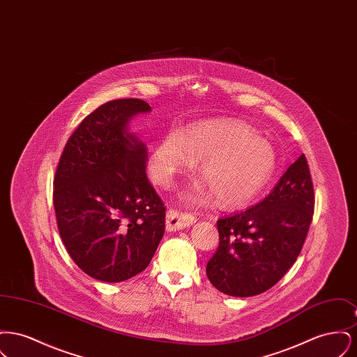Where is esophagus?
Returning <instances> with one entry per match:
<instances>
[{"mask_svg": "<svg viewBox=\"0 0 357 357\" xmlns=\"http://www.w3.org/2000/svg\"><path fill=\"white\" fill-rule=\"evenodd\" d=\"M197 218L192 214L179 213L176 210H169L166 214V229L167 231H176L195 223Z\"/></svg>", "mask_w": 357, "mask_h": 357, "instance_id": "1", "label": "esophagus"}]
</instances>
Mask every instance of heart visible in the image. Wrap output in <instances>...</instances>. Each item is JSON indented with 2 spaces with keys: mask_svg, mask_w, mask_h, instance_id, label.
I'll use <instances>...</instances> for the list:
<instances>
[{
  "mask_svg": "<svg viewBox=\"0 0 357 357\" xmlns=\"http://www.w3.org/2000/svg\"><path fill=\"white\" fill-rule=\"evenodd\" d=\"M197 160L204 183L188 188L183 199L204 202L214 195L222 207L250 202L277 169L272 143L238 120L197 123L165 136L149 155L147 169L156 185L167 187Z\"/></svg>",
  "mask_w": 357,
  "mask_h": 357,
  "instance_id": "obj_1",
  "label": "heart"
}]
</instances>
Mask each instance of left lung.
Instances as JSON below:
<instances>
[{
  "label": "left lung",
  "instance_id": "8db88e82",
  "mask_svg": "<svg viewBox=\"0 0 357 357\" xmlns=\"http://www.w3.org/2000/svg\"><path fill=\"white\" fill-rule=\"evenodd\" d=\"M313 210V183L303 153L264 201L218 220L220 246L206 266L210 282L234 297L272 288L300 255Z\"/></svg>",
  "mask_w": 357,
  "mask_h": 357
}]
</instances>
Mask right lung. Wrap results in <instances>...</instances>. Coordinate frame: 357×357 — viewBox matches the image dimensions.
Masks as SVG:
<instances>
[{
	"label": "right lung",
	"instance_id": "add662e5",
	"mask_svg": "<svg viewBox=\"0 0 357 357\" xmlns=\"http://www.w3.org/2000/svg\"><path fill=\"white\" fill-rule=\"evenodd\" d=\"M150 111L140 99L102 104L70 135L56 169L60 237L75 264L104 282L143 272L165 234L166 207L146 175L147 147L128 130Z\"/></svg>",
	"mask_w": 357,
	"mask_h": 357
}]
</instances>
